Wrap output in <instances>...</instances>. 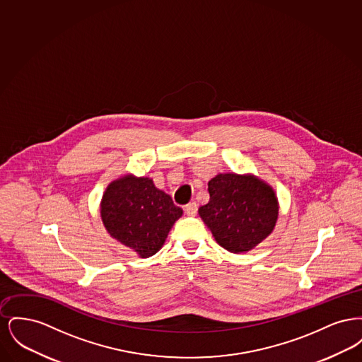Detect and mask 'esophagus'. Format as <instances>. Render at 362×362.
Returning a JSON list of instances; mask_svg holds the SVG:
<instances>
[{"instance_id": "1", "label": "esophagus", "mask_w": 362, "mask_h": 362, "mask_svg": "<svg viewBox=\"0 0 362 362\" xmlns=\"http://www.w3.org/2000/svg\"><path fill=\"white\" fill-rule=\"evenodd\" d=\"M185 211H186L187 216H195L197 211H198L197 202H189V205H186V207H185Z\"/></svg>"}]
</instances>
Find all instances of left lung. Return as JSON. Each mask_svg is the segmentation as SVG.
Wrapping results in <instances>:
<instances>
[{
  "label": "left lung",
  "instance_id": "obj_1",
  "mask_svg": "<svg viewBox=\"0 0 362 362\" xmlns=\"http://www.w3.org/2000/svg\"><path fill=\"white\" fill-rule=\"evenodd\" d=\"M210 201L199 216L229 252L250 251L274 229L278 201L270 186L252 175L220 173L209 182Z\"/></svg>",
  "mask_w": 362,
  "mask_h": 362
}]
</instances>
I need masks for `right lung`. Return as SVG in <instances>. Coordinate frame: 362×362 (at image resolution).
<instances>
[{
    "label": "right lung",
    "mask_w": 362,
    "mask_h": 362,
    "mask_svg": "<svg viewBox=\"0 0 362 362\" xmlns=\"http://www.w3.org/2000/svg\"><path fill=\"white\" fill-rule=\"evenodd\" d=\"M100 213L112 238L141 258H149L161 248L183 211L168 194L156 189L152 179L126 175L107 187Z\"/></svg>",
    "instance_id": "right-lung-1"
}]
</instances>
